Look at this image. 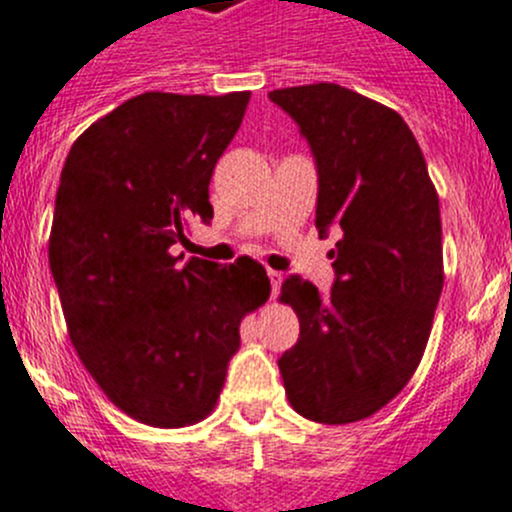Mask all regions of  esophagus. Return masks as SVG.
Wrapping results in <instances>:
<instances>
[{"mask_svg":"<svg viewBox=\"0 0 512 512\" xmlns=\"http://www.w3.org/2000/svg\"><path fill=\"white\" fill-rule=\"evenodd\" d=\"M268 281H271V293H273V296H276L278 288H281L283 273L281 271H273V268H268Z\"/></svg>","mask_w":512,"mask_h":512,"instance_id":"1","label":"esophagus"}]
</instances>
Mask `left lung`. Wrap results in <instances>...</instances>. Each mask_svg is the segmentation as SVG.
Returning a JSON list of instances; mask_svg holds the SVG:
<instances>
[{
	"label": "left lung",
	"mask_w": 512,
	"mask_h": 512,
	"mask_svg": "<svg viewBox=\"0 0 512 512\" xmlns=\"http://www.w3.org/2000/svg\"><path fill=\"white\" fill-rule=\"evenodd\" d=\"M318 166L316 229L336 226V283L288 276L298 343L278 361L288 403L323 426L363 421L406 388L443 291L438 191L401 114L338 84L273 89Z\"/></svg>",
	"instance_id": "1"
}]
</instances>
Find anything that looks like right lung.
Wrapping results in <instances>:
<instances>
[{
	"label": "right lung",
	"mask_w": 512,
	"mask_h": 512,
	"mask_svg": "<svg viewBox=\"0 0 512 512\" xmlns=\"http://www.w3.org/2000/svg\"><path fill=\"white\" fill-rule=\"evenodd\" d=\"M251 91L146 94L89 126L69 151L49 234V266L69 338L119 411L184 428L216 408L246 313L268 301L266 268L171 254L209 224L214 166Z\"/></svg>",
	"instance_id": "1"
}]
</instances>
